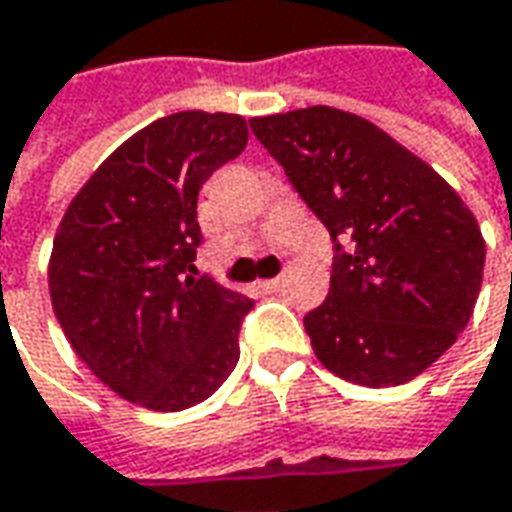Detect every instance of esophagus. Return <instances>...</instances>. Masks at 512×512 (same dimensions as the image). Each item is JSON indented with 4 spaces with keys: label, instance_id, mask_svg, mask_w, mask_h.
I'll return each instance as SVG.
<instances>
[{
    "label": "esophagus",
    "instance_id": "obj_1",
    "mask_svg": "<svg viewBox=\"0 0 512 512\" xmlns=\"http://www.w3.org/2000/svg\"><path fill=\"white\" fill-rule=\"evenodd\" d=\"M257 288H260L263 294H277V291L283 288V280H280V277H274V280H263V283H257Z\"/></svg>",
    "mask_w": 512,
    "mask_h": 512
}]
</instances>
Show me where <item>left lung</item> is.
<instances>
[{
  "label": "left lung",
  "instance_id": "8db88e82",
  "mask_svg": "<svg viewBox=\"0 0 512 512\" xmlns=\"http://www.w3.org/2000/svg\"><path fill=\"white\" fill-rule=\"evenodd\" d=\"M333 241L316 358L361 387L412 381L474 314L485 241L454 187L370 120L311 106L249 120Z\"/></svg>",
  "mask_w": 512,
  "mask_h": 512
}]
</instances>
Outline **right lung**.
<instances>
[{
	"mask_svg": "<svg viewBox=\"0 0 512 512\" xmlns=\"http://www.w3.org/2000/svg\"><path fill=\"white\" fill-rule=\"evenodd\" d=\"M246 120L179 111L145 125L66 207L50 255L58 325L120 398L154 412L207 401L238 364L255 302L196 277L201 184L243 154Z\"/></svg>",
	"mask_w": 512,
	"mask_h": 512,
	"instance_id": "1",
	"label": "right lung"
}]
</instances>
